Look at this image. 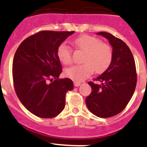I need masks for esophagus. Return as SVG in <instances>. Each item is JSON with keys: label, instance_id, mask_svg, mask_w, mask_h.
<instances>
[{"label": "esophagus", "instance_id": "esophagus-1", "mask_svg": "<svg viewBox=\"0 0 147 147\" xmlns=\"http://www.w3.org/2000/svg\"><path fill=\"white\" fill-rule=\"evenodd\" d=\"M74 86L75 87H79L81 85V82H74Z\"/></svg>", "mask_w": 147, "mask_h": 147}]
</instances>
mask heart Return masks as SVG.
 I'll use <instances>...</instances> for the list:
<instances>
[{
    "instance_id": "1",
    "label": "heart",
    "mask_w": 147,
    "mask_h": 147,
    "mask_svg": "<svg viewBox=\"0 0 147 147\" xmlns=\"http://www.w3.org/2000/svg\"><path fill=\"white\" fill-rule=\"evenodd\" d=\"M75 46L85 51L82 65L68 67L65 71L67 77L74 82H81L96 71L102 73L107 69L113 59V51L110 45L102 42L97 37L82 35L74 40ZM59 60L63 65L71 62V49L65 43L59 45L57 51Z\"/></svg>"
}]
</instances>
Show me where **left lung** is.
I'll use <instances>...</instances> for the list:
<instances>
[{"instance_id": "left-lung-1", "label": "left lung", "mask_w": 147, "mask_h": 147, "mask_svg": "<svg viewBox=\"0 0 147 147\" xmlns=\"http://www.w3.org/2000/svg\"><path fill=\"white\" fill-rule=\"evenodd\" d=\"M113 48V59L107 69L89 82L91 93L85 99L88 110L99 118L117 115L125 108L136 87V63L130 49L121 40L107 32H98Z\"/></svg>"}]
</instances>
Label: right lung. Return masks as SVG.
I'll use <instances>...</instances> for the list:
<instances>
[{
    "instance_id": "1",
    "label": "right lung",
    "mask_w": 147,
    "mask_h": 147,
    "mask_svg": "<svg viewBox=\"0 0 147 147\" xmlns=\"http://www.w3.org/2000/svg\"><path fill=\"white\" fill-rule=\"evenodd\" d=\"M74 32L42 31L20 43L12 64L16 94L29 112L43 119L53 118L65 105V93L74 89L72 80L59 79L62 66L57 49Z\"/></svg>"
}]
</instances>
